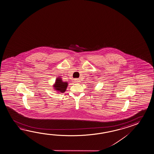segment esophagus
Returning a JSON list of instances; mask_svg holds the SVG:
<instances>
[{
    "instance_id": "esophagus-1",
    "label": "esophagus",
    "mask_w": 154,
    "mask_h": 154,
    "mask_svg": "<svg viewBox=\"0 0 154 154\" xmlns=\"http://www.w3.org/2000/svg\"><path fill=\"white\" fill-rule=\"evenodd\" d=\"M75 83H79V79H75Z\"/></svg>"
}]
</instances>
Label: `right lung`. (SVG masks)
<instances>
[{
    "label": "right lung",
    "instance_id": "obj_1",
    "mask_svg": "<svg viewBox=\"0 0 154 154\" xmlns=\"http://www.w3.org/2000/svg\"><path fill=\"white\" fill-rule=\"evenodd\" d=\"M67 87V83L63 82L62 81L61 79L58 78L56 79L55 84L54 85V87L55 88V90L59 91V92L64 93Z\"/></svg>",
    "mask_w": 154,
    "mask_h": 154
}]
</instances>
